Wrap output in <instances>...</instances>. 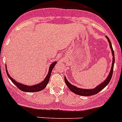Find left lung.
<instances>
[{
    "mask_svg": "<svg viewBox=\"0 0 122 122\" xmlns=\"http://www.w3.org/2000/svg\"><path fill=\"white\" fill-rule=\"evenodd\" d=\"M106 38L108 40V43L109 45V47H110L111 50V53H112V66L111 68V70L109 71V74H108V76H107V79L104 80L103 81H102L101 83H100L99 85H98L96 87H95L94 88H92V89H83V88H78V87L76 86L72 85V84L69 82L67 80V79L66 78V77L65 76V81L66 85H67V86L68 87L69 89L72 91L74 93L76 94L77 95H80V96H92V95L96 94H97L98 92H100V91H102L104 88H105L107 85H108V83H109L111 77H112V72H113V68H114V62H115V58H114V52L113 49H112V45L111 43L110 40L109 39V38L107 36H106Z\"/></svg>",
    "mask_w": 122,
    "mask_h": 122,
    "instance_id": "1",
    "label": "left lung"
}]
</instances>
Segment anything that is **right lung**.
Listing matches in <instances>:
<instances>
[{
    "mask_svg": "<svg viewBox=\"0 0 122 122\" xmlns=\"http://www.w3.org/2000/svg\"><path fill=\"white\" fill-rule=\"evenodd\" d=\"M57 63L56 61L55 62H52L51 65H50V67H49V70L48 72V74L46 75V77L45 78L44 80L41 82V83H38L37 85H34L32 86H29L27 85H24L22 84V83H20V82H17V81H15V79H14L13 78H12L10 76V75L9 74L8 72V70L6 68V74H7L8 76L10 78V79L12 81L13 83L20 90L22 91H24V92H38V91H41L42 90H43L47 84L48 83L49 80H50V76H51V72H52V69L54 68V66L56 65V64Z\"/></svg>",
    "mask_w": 122,
    "mask_h": 122,
    "instance_id": "1",
    "label": "right lung"
}]
</instances>
